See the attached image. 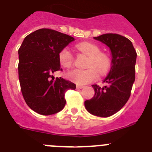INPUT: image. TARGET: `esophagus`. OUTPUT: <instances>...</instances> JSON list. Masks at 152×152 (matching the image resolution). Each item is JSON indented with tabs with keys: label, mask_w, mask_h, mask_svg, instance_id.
Instances as JSON below:
<instances>
[{
	"label": "esophagus",
	"mask_w": 152,
	"mask_h": 152,
	"mask_svg": "<svg viewBox=\"0 0 152 152\" xmlns=\"http://www.w3.org/2000/svg\"><path fill=\"white\" fill-rule=\"evenodd\" d=\"M83 88H84V86H80V85H77V86H76V88H78V89Z\"/></svg>",
	"instance_id": "34e87169"
}]
</instances>
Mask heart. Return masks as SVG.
Returning <instances> with one entry per match:
<instances>
[{
	"label": "heart",
	"instance_id": "b5f03b06",
	"mask_svg": "<svg viewBox=\"0 0 152 152\" xmlns=\"http://www.w3.org/2000/svg\"><path fill=\"white\" fill-rule=\"evenodd\" d=\"M76 49L88 56L86 69H73L66 73L70 81L78 85H85L91 83L100 75L106 74L111 66V60L108 55L100 52L96 44L88 42H82L76 46ZM61 65L64 67H70L73 63V55L68 48H64L58 54Z\"/></svg>",
	"mask_w": 152,
	"mask_h": 152
}]
</instances>
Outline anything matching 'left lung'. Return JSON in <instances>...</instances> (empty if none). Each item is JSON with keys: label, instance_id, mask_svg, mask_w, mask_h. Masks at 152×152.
<instances>
[{"label": "left lung", "instance_id": "left-lung-1", "mask_svg": "<svg viewBox=\"0 0 152 152\" xmlns=\"http://www.w3.org/2000/svg\"><path fill=\"white\" fill-rule=\"evenodd\" d=\"M110 48L111 69L103 80L107 86L92 85L94 96L85 101L87 111L99 117H109L122 108L130 96L135 81L137 52L131 41L117 34H105L94 37Z\"/></svg>", "mask_w": 152, "mask_h": 152}]
</instances>
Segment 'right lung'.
<instances>
[{"label":"right lung","mask_w":152,"mask_h":152,"mask_svg":"<svg viewBox=\"0 0 152 152\" xmlns=\"http://www.w3.org/2000/svg\"><path fill=\"white\" fill-rule=\"evenodd\" d=\"M75 39L55 30L42 28L28 34L18 49V79L27 105L42 115L62 110L68 89L74 83L53 73L61 70L58 54Z\"/></svg>","instance_id":"right-lung-1"}]
</instances>
